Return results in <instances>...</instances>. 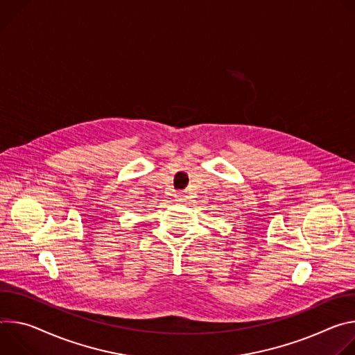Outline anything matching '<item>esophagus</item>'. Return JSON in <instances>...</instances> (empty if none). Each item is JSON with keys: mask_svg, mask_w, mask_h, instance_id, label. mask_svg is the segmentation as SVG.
<instances>
[{"mask_svg": "<svg viewBox=\"0 0 355 355\" xmlns=\"http://www.w3.org/2000/svg\"><path fill=\"white\" fill-rule=\"evenodd\" d=\"M175 198H176L178 202H186V199H187V191H186V190H180V191L176 193Z\"/></svg>", "mask_w": 355, "mask_h": 355, "instance_id": "esophagus-1", "label": "esophagus"}]
</instances>
